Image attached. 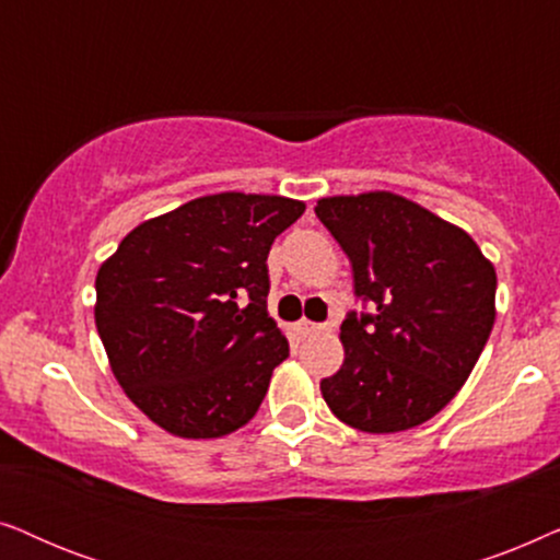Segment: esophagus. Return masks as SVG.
<instances>
[{"label":"esophagus","instance_id":"obj_1","mask_svg":"<svg viewBox=\"0 0 560 560\" xmlns=\"http://www.w3.org/2000/svg\"><path fill=\"white\" fill-rule=\"evenodd\" d=\"M320 324H313V320H305V318H301L298 320V331H301L303 336H311V334H316V331H320Z\"/></svg>","mask_w":560,"mask_h":560}]
</instances>
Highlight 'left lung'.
<instances>
[{
    "instance_id": "obj_1",
    "label": "left lung",
    "mask_w": 560,
    "mask_h": 560,
    "mask_svg": "<svg viewBox=\"0 0 560 560\" xmlns=\"http://www.w3.org/2000/svg\"><path fill=\"white\" fill-rule=\"evenodd\" d=\"M316 217L372 305L341 324L343 364L320 380L326 405L364 433L425 423L464 387L492 334V262L464 229L389 190L320 198Z\"/></svg>"
}]
</instances>
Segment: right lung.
Segmentation results:
<instances>
[{"mask_svg":"<svg viewBox=\"0 0 560 560\" xmlns=\"http://www.w3.org/2000/svg\"><path fill=\"white\" fill-rule=\"evenodd\" d=\"M303 211L285 196H201L142 221L98 267L112 372L163 431L221 439L255 418L290 351L267 313V255Z\"/></svg>","mask_w":560,"mask_h":560,"instance_id":"right-lung-1","label":"right lung"}]
</instances>
